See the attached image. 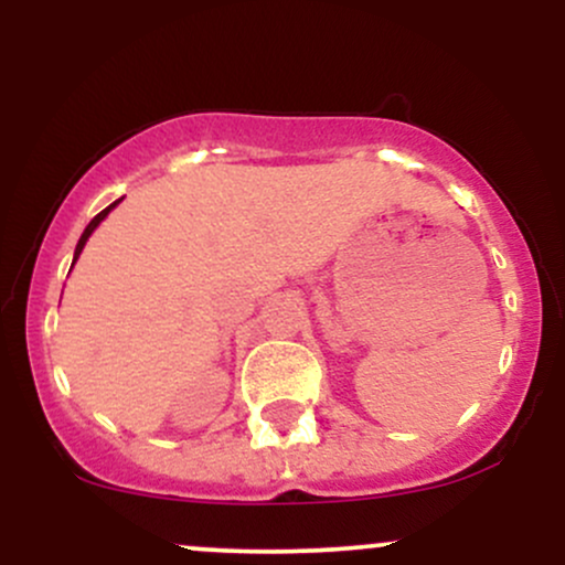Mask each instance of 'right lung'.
<instances>
[{
    "mask_svg": "<svg viewBox=\"0 0 565 565\" xmlns=\"http://www.w3.org/2000/svg\"><path fill=\"white\" fill-rule=\"evenodd\" d=\"M114 206H116V201H114V204H111V206H106V210H103V212H100V215H95L93 220H89V225H87V228H84V233H82L79 244H76V252H74V263H76V257H79V252L84 249V244H87L89 233H93V231L97 228V225H100V220H103V217H106V215H108V212H111V210H114Z\"/></svg>",
    "mask_w": 565,
    "mask_h": 565,
    "instance_id": "obj_1",
    "label": "right lung"
}]
</instances>
